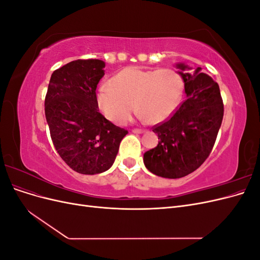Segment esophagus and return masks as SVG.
<instances>
[{
    "instance_id": "esophagus-1",
    "label": "esophagus",
    "mask_w": 260,
    "mask_h": 260,
    "mask_svg": "<svg viewBox=\"0 0 260 260\" xmlns=\"http://www.w3.org/2000/svg\"><path fill=\"white\" fill-rule=\"evenodd\" d=\"M132 132L133 133H144L145 131L144 130H141V129H133Z\"/></svg>"
}]
</instances>
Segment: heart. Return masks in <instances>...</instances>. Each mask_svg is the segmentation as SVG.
Returning a JSON list of instances; mask_svg holds the SVG:
<instances>
[{"instance_id":"obj_1","label":"heart","mask_w":260,"mask_h":260,"mask_svg":"<svg viewBox=\"0 0 260 260\" xmlns=\"http://www.w3.org/2000/svg\"><path fill=\"white\" fill-rule=\"evenodd\" d=\"M182 92V77L176 70L132 66L115 75L112 84L101 86L98 103L107 119L116 124L130 119L135 104L141 119L160 122L175 111Z\"/></svg>"}]
</instances>
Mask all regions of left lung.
<instances>
[{"instance_id":"obj_1","label":"left lung","mask_w":260,"mask_h":260,"mask_svg":"<svg viewBox=\"0 0 260 260\" xmlns=\"http://www.w3.org/2000/svg\"><path fill=\"white\" fill-rule=\"evenodd\" d=\"M184 81L186 99L167 120L153 127L158 144L144 153L145 167L152 174L168 179L182 178L207 159L216 142L223 118V102L219 85L201 73L193 74L184 64H177Z\"/></svg>"}]
</instances>
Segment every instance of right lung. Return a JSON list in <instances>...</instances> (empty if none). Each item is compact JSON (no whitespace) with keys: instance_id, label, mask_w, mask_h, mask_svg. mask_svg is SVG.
<instances>
[{"instance_id":"obj_1","label":"right lung","mask_w":260,"mask_h":260,"mask_svg":"<svg viewBox=\"0 0 260 260\" xmlns=\"http://www.w3.org/2000/svg\"><path fill=\"white\" fill-rule=\"evenodd\" d=\"M101 59H77L55 70L44 111L54 147L73 170L96 175L113 166L128 131L99 112L96 86L104 76Z\"/></svg>"}]
</instances>
